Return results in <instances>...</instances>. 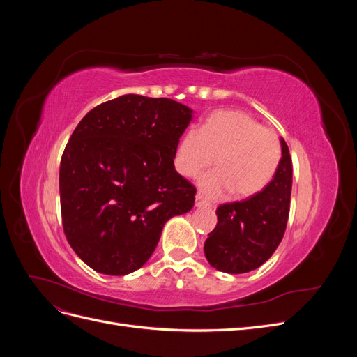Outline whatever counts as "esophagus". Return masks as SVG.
Returning a JSON list of instances; mask_svg holds the SVG:
<instances>
[{"mask_svg": "<svg viewBox=\"0 0 357 357\" xmlns=\"http://www.w3.org/2000/svg\"><path fill=\"white\" fill-rule=\"evenodd\" d=\"M195 207L201 208V207H211V205L207 201H205L201 195H197V198H195Z\"/></svg>", "mask_w": 357, "mask_h": 357, "instance_id": "obj_1", "label": "esophagus"}]
</instances>
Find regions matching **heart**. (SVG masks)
Instances as JSON below:
<instances>
[{
  "mask_svg": "<svg viewBox=\"0 0 357 357\" xmlns=\"http://www.w3.org/2000/svg\"><path fill=\"white\" fill-rule=\"evenodd\" d=\"M218 169L199 180L204 195L220 198L231 190L236 198H252L273 181L282 159V144L273 129L240 110L211 113L198 129L181 135L174 165L185 177H195L213 165Z\"/></svg>",
  "mask_w": 357,
  "mask_h": 357,
  "instance_id": "1",
  "label": "heart"
}]
</instances>
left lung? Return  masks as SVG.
<instances>
[{"mask_svg":"<svg viewBox=\"0 0 357 357\" xmlns=\"http://www.w3.org/2000/svg\"><path fill=\"white\" fill-rule=\"evenodd\" d=\"M273 181L257 195L219 205L218 225L208 234L204 253L213 268L244 274L259 268L282 243L290 210L291 159L284 139Z\"/></svg>","mask_w":357,"mask_h":357,"instance_id":"left-lung-1","label":"left lung"}]
</instances>
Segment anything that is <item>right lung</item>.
<instances>
[{"label": "right lung", "instance_id": "add662e5", "mask_svg": "<svg viewBox=\"0 0 357 357\" xmlns=\"http://www.w3.org/2000/svg\"><path fill=\"white\" fill-rule=\"evenodd\" d=\"M189 107L128 93L96 105L75 126L59 168L62 226L96 273L142 268L171 218L192 210L197 189L174 168Z\"/></svg>", "mask_w": 357, "mask_h": 357}]
</instances>
